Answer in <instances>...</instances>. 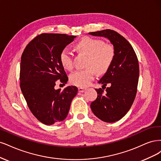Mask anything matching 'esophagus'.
I'll return each instance as SVG.
<instances>
[{
  "label": "esophagus",
  "mask_w": 161,
  "mask_h": 161,
  "mask_svg": "<svg viewBox=\"0 0 161 161\" xmlns=\"http://www.w3.org/2000/svg\"><path fill=\"white\" fill-rule=\"evenodd\" d=\"M85 90H86V89H84V88H83V87H78V92H80V93L84 92Z\"/></svg>",
  "instance_id": "1"
}]
</instances>
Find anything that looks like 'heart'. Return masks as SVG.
Returning a JSON list of instances; mask_svg holds the SVG:
<instances>
[{
	"instance_id": "obj_1",
	"label": "heart",
	"mask_w": 161,
	"mask_h": 161,
	"mask_svg": "<svg viewBox=\"0 0 161 161\" xmlns=\"http://www.w3.org/2000/svg\"><path fill=\"white\" fill-rule=\"evenodd\" d=\"M76 48L88 55L86 64L88 68L74 72L70 75L69 80L72 84L84 87L89 86L94 79L96 70L100 74L107 71L114 58V49L111 45L105 44L103 41L90 37H83L77 43ZM59 59L65 69L71 70L73 68V56L67 49L65 48L61 51Z\"/></svg>"
}]
</instances>
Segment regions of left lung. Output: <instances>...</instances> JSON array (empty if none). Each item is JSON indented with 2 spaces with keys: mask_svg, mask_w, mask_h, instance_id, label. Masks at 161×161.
Returning <instances> with one entry per match:
<instances>
[{
  "mask_svg": "<svg viewBox=\"0 0 161 161\" xmlns=\"http://www.w3.org/2000/svg\"><path fill=\"white\" fill-rule=\"evenodd\" d=\"M89 35L107 38L113 45L114 58L106 74L98 81L108 85L106 92L96 89L97 97L90 104L94 115L106 122H114L126 114L135 99L139 77V65L132 45L121 35L106 29Z\"/></svg>",
  "mask_w": 161,
  "mask_h": 161,
  "instance_id": "8db88e82",
  "label": "left lung"
}]
</instances>
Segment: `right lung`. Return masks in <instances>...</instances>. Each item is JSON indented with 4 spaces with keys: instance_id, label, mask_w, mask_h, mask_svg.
<instances>
[{
    "instance_id": "obj_1",
    "label": "right lung",
    "mask_w": 161,
    "mask_h": 161,
    "mask_svg": "<svg viewBox=\"0 0 161 161\" xmlns=\"http://www.w3.org/2000/svg\"><path fill=\"white\" fill-rule=\"evenodd\" d=\"M76 36L59 33H43L26 47L20 64V86L33 114L46 125L63 121L67 117L75 86L63 91L55 90L57 80L65 84L68 77L61 65V51Z\"/></svg>"
}]
</instances>
